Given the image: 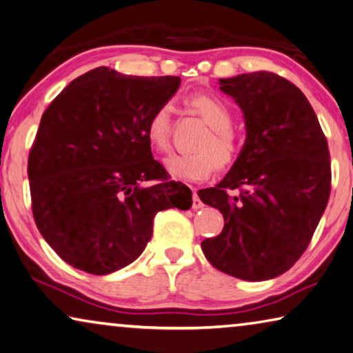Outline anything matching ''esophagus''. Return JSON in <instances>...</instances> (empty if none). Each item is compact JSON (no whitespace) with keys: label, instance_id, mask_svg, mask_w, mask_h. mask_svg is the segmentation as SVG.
I'll use <instances>...</instances> for the list:
<instances>
[{"label":"esophagus","instance_id":"1","mask_svg":"<svg viewBox=\"0 0 353 353\" xmlns=\"http://www.w3.org/2000/svg\"><path fill=\"white\" fill-rule=\"evenodd\" d=\"M192 207H193L194 210H198V209H201V207H204L203 201L199 199V196H198V193H196V192H193V204H192Z\"/></svg>","mask_w":353,"mask_h":353}]
</instances>
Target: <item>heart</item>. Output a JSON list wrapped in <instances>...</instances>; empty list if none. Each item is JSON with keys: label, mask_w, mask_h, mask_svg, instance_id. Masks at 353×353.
I'll list each match as a JSON object with an SVG mask.
<instances>
[{"label": "heart", "mask_w": 353, "mask_h": 353, "mask_svg": "<svg viewBox=\"0 0 353 353\" xmlns=\"http://www.w3.org/2000/svg\"><path fill=\"white\" fill-rule=\"evenodd\" d=\"M187 103L193 113H196L209 132H205L196 143V152L171 154L163 165L170 174L185 182H203L209 179L216 168L232 166L240 155V139L232 130L234 116L229 106L210 94H192ZM174 105L166 100L157 106L150 114L146 125V138L150 148L157 152H165L170 149L171 121Z\"/></svg>", "instance_id": "obj_1"}]
</instances>
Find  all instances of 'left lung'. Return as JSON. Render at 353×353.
<instances>
[{"label":"left lung","instance_id":"1","mask_svg":"<svg viewBox=\"0 0 353 353\" xmlns=\"http://www.w3.org/2000/svg\"><path fill=\"white\" fill-rule=\"evenodd\" d=\"M247 124L236 163L214 188L199 190L225 228L201 243L218 270L247 281L288 272L310 245L332 190L327 138L305 94L273 72L220 80Z\"/></svg>","mask_w":353,"mask_h":353}]
</instances>
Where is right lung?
<instances>
[{"mask_svg": "<svg viewBox=\"0 0 353 353\" xmlns=\"http://www.w3.org/2000/svg\"><path fill=\"white\" fill-rule=\"evenodd\" d=\"M179 85L97 67L43 111L28 157L32 215L67 264L91 275L119 270L146 248L157 212L192 207L190 188L170 181L146 138L150 114Z\"/></svg>", "mask_w": 353, "mask_h": 353, "instance_id": "obj_1", "label": "right lung"}]
</instances>
